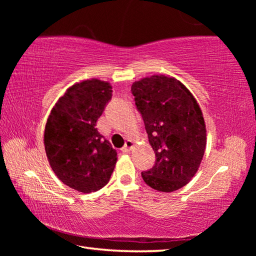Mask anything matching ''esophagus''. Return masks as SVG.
Here are the masks:
<instances>
[{
  "mask_svg": "<svg viewBox=\"0 0 256 256\" xmlns=\"http://www.w3.org/2000/svg\"><path fill=\"white\" fill-rule=\"evenodd\" d=\"M134 148V142L132 140H128L125 142V146L122 148L123 152H130Z\"/></svg>",
  "mask_w": 256,
  "mask_h": 256,
  "instance_id": "1",
  "label": "esophagus"
}]
</instances>
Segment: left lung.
<instances>
[{
  "instance_id": "left-lung-1",
  "label": "left lung",
  "mask_w": 256,
  "mask_h": 256,
  "mask_svg": "<svg viewBox=\"0 0 256 256\" xmlns=\"http://www.w3.org/2000/svg\"><path fill=\"white\" fill-rule=\"evenodd\" d=\"M131 92L157 157L142 178L159 192L182 188L196 174L206 151V128L196 99L180 80L162 74L133 82Z\"/></svg>"
}]
</instances>
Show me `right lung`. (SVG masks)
<instances>
[{"instance_id":"obj_1","label":"right lung","mask_w":256,"mask_h":256,"mask_svg":"<svg viewBox=\"0 0 256 256\" xmlns=\"http://www.w3.org/2000/svg\"><path fill=\"white\" fill-rule=\"evenodd\" d=\"M110 82H76L58 98L47 118L44 146L58 178L81 193H92L110 180L118 152L96 128L112 98Z\"/></svg>"}]
</instances>
